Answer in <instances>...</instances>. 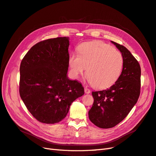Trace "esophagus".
Masks as SVG:
<instances>
[{
  "instance_id": "1",
  "label": "esophagus",
  "mask_w": 156,
  "mask_h": 156,
  "mask_svg": "<svg viewBox=\"0 0 156 156\" xmlns=\"http://www.w3.org/2000/svg\"><path fill=\"white\" fill-rule=\"evenodd\" d=\"M84 92H85V94H90V90L88 89L87 87H85V88H84Z\"/></svg>"
}]
</instances>
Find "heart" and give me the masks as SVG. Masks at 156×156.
I'll list each match as a JSON object with an SVG mask.
<instances>
[{
	"label": "heart",
	"instance_id": "b5f03b06",
	"mask_svg": "<svg viewBox=\"0 0 156 156\" xmlns=\"http://www.w3.org/2000/svg\"><path fill=\"white\" fill-rule=\"evenodd\" d=\"M79 55L69 56V73L77 78L87 68V79L97 88L111 87L119 78L123 56L112 46L101 41L84 42L78 47Z\"/></svg>",
	"mask_w": 156,
	"mask_h": 156
}]
</instances>
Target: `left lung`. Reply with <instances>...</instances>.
<instances>
[{
  "instance_id": "1",
  "label": "left lung",
  "mask_w": 156,
  "mask_h": 156,
  "mask_svg": "<svg viewBox=\"0 0 156 156\" xmlns=\"http://www.w3.org/2000/svg\"><path fill=\"white\" fill-rule=\"evenodd\" d=\"M123 56L122 73L116 83L104 90L92 92L94 103L89 119L100 128H111L123 120L137 102L141 70L138 61L124 45L112 41Z\"/></svg>"
}]
</instances>
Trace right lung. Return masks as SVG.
<instances>
[{"instance_id": "1", "label": "right lung", "mask_w": 156, "mask_h": 156, "mask_svg": "<svg viewBox=\"0 0 156 156\" xmlns=\"http://www.w3.org/2000/svg\"><path fill=\"white\" fill-rule=\"evenodd\" d=\"M68 37L41 41L33 45L20 65V94L31 115L41 123L55 124L66 116L84 88L67 77Z\"/></svg>"}]
</instances>
